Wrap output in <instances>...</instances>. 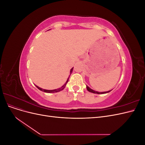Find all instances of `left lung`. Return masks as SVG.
I'll return each mask as SVG.
<instances>
[{
	"label": "left lung",
	"mask_w": 145,
	"mask_h": 145,
	"mask_svg": "<svg viewBox=\"0 0 145 145\" xmlns=\"http://www.w3.org/2000/svg\"><path fill=\"white\" fill-rule=\"evenodd\" d=\"M86 89H87V90L89 92H91V93H94V94H105V93H109V92L111 91H106V92H102V93H100V92L95 91L93 90V89H91L90 88H89L88 86H86Z\"/></svg>",
	"instance_id": "1"
}]
</instances>
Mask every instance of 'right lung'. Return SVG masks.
Segmentation results:
<instances>
[{"mask_svg": "<svg viewBox=\"0 0 145 145\" xmlns=\"http://www.w3.org/2000/svg\"><path fill=\"white\" fill-rule=\"evenodd\" d=\"M72 70H73V68L71 69V71H70V74H71V72H72ZM68 80H69V78H68V80H67V81L66 82V83H65L64 84V85L63 86H62V87L61 88H59V89H54V90H46V89H42V88H39V86H36V87L37 88L39 89V90H40V91H43V92H45V93H57V92H59V91H62V90H63L65 88V86H66V85H67V82H68Z\"/></svg>", "mask_w": 145, "mask_h": 145, "instance_id": "obj_1", "label": "right lung"}]
</instances>
